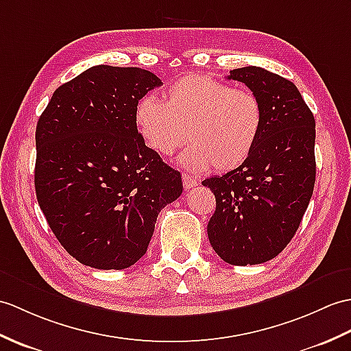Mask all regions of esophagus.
<instances>
[{"label":"esophagus","mask_w":351,"mask_h":351,"mask_svg":"<svg viewBox=\"0 0 351 351\" xmlns=\"http://www.w3.org/2000/svg\"><path fill=\"white\" fill-rule=\"evenodd\" d=\"M182 184H184V189L185 190H190V189H193V186L197 185V179H195L194 176H191V175L184 173L182 175Z\"/></svg>","instance_id":"34e87169"}]
</instances>
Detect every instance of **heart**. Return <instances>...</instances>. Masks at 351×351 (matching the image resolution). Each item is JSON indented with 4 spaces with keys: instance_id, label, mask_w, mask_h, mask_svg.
Listing matches in <instances>:
<instances>
[{
    "instance_id": "obj_1",
    "label": "heart",
    "mask_w": 351,
    "mask_h": 351,
    "mask_svg": "<svg viewBox=\"0 0 351 351\" xmlns=\"http://www.w3.org/2000/svg\"><path fill=\"white\" fill-rule=\"evenodd\" d=\"M165 101L145 95L137 101L134 122L145 145L170 157L186 141L181 162L195 170L210 166L219 173L248 160L262 134L263 106L248 89L209 76L189 75L170 85Z\"/></svg>"
}]
</instances>
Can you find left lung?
<instances>
[{"label":"left lung","instance_id":"8db88e82","mask_svg":"<svg viewBox=\"0 0 351 351\" xmlns=\"http://www.w3.org/2000/svg\"><path fill=\"white\" fill-rule=\"evenodd\" d=\"M227 79L258 97L265 124L242 166L202 182L217 200L208 238L226 263L258 265L287 247L311 200L315 119L296 85L280 75L251 65Z\"/></svg>","mask_w":351,"mask_h":351}]
</instances>
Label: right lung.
<instances>
[{
  "label": "right lung",
  "instance_id": "obj_1",
  "mask_svg": "<svg viewBox=\"0 0 351 351\" xmlns=\"http://www.w3.org/2000/svg\"><path fill=\"white\" fill-rule=\"evenodd\" d=\"M161 85L137 67L95 65L53 93L36 128L40 209L71 257L125 269L148 250L182 179L137 132L134 109Z\"/></svg>",
  "mask_w": 351,
  "mask_h": 351
}]
</instances>
